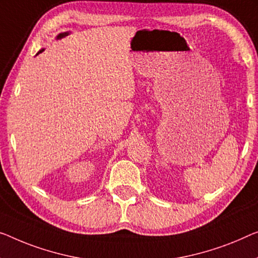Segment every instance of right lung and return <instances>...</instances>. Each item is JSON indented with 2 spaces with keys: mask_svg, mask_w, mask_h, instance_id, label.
Segmentation results:
<instances>
[{
  "mask_svg": "<svg viewBox=\"0 0 258 258\" xmlns=\"http://www.w3.org/2000/svg\"><path fill=\"white\" fill-rule=\"evenodd\" d=\"M68 34H69V33H68V32H63V33H60V34H57V37H56V39H61V38H63V37H66V36H68ZM43 51H44V48H41V49H40V51H39V52H38V53H37V55H38V54H39V53H41V52H43Z\"/></svg>",
  "mask_w": 258,
  "mask_h": 258,
  "instance_id": "1",
  "label": "right lung"
}]
</instances>
